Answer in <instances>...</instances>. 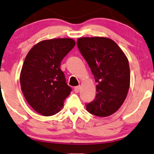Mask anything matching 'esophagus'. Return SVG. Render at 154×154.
Masks as SVG:
<instances>
[{"label":"esophagus","instance_id":"esophagus-1","mask_svg":"<svg viewBox=\"0 0 154 154\" xmlns=\"http://www.w3.org/2000/svg\"><path fill=\"white\" fill-rule=\"evenodd\" d=\"M80 86H76L74 89V92L75 93H78L79 91H80Z\"/></svg>","mask_w":154,"mask_h":154}]
</instances>
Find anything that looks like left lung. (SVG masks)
Listing matches in <instances>:
<instances>
[{"mask_svg": "<svg viewBox=\"0 0 154 154\" xmlns=\"http://www.w3.org/2000/svg\"><path fill=\"white\" fill-rule=\"evenodd\" d=\"M80 53L94 74L96 98L86 104L91 114L107 117L121 107L130 85V69L124 52L112 39L104 37H83L77 42Z\"/></svg>", "mask_w": 154, "mask_h": 154, "instance_id": "1", "label": "left lung"}]
</instances>
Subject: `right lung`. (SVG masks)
Listing matches in <instances>:
<instances>
[{"instance_id":"obj_1","label":"right lung","mask_w":154,"mask_h":154,"mask_svg":"<svg viewBox=\"0 0 154 154\" xmlns=\"http://www.w3.org/2000/svg\"><path fill=\"white\" fill-rule=\"evenodd\" d=\"M74 45L72 38L45 40L25 57L20 79L22 91L30 107L42 116L58 113L72 91L60 66Z\"/></svg>"}]
</instances>
